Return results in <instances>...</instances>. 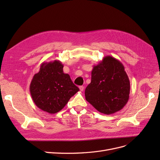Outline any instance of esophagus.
<instances>
[{"label":"esophagus","instance_id":"esophagus-1","mask_svg":"<svg viewBox=\"0 0 160 160\" xmlns=\"http://www.w3.org/2000/svg\"><path fill=\"white\" fill-rule=\"evenodd\" d=\"M79 89L81 91H83L84 89V87L83 86H79Z\"/></svg>","mask_w":160,"mask_h":160}]
</instances>
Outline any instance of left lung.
<instances>
[{
	"mask_svg": "<svg viewBox=\"0 0 160 160\" xmlns=\"http://www.w3.org/2000/svg\"><path fill=\"white\" fill-rule=\"evenodd\" d=\"M130 82L119 60L106 56L91 71L85 99L99 112L111 115L122 109L129 98Z\"/></svg>",
	"mask_w": 160,
	"mask_h": 160,
	"instance_id": "obj_1",
	"label": "left lung"
}]
</instances>
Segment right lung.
<instances>
[{
    "label": "right lung",
    "mask_w": 160,
    "mask_h": 160,
    "mask_svg": "<svg viewBox=\"0 0 160 160\" xmlns=\"http://www.w3.org/2000/svg\"><path fill=\"white\" fill-rule=\"evenodd\" d=\"M62 68L63 65L58 60L42 62L30 84L33 102L37 108L51 114L59 112L79 91Z\"/></svg>",
    "instance_id": "add662e5"
}]
</instances>
